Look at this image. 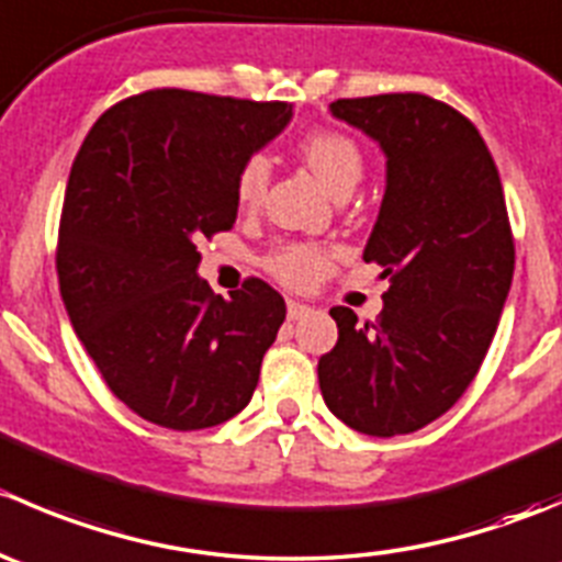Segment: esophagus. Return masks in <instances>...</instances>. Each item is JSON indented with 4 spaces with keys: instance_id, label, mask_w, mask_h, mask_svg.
Masks as SVG:
<instances>
[{
    "instance_id": "1",
    "label": "esophagus",
    "mask_w": 562,
    "mask_h": 562,
    "mask_svg": "<svg viewBox=\"0 0 562 562\" xmlns=\"http://www.w3.org/2000/svg\"><path fill=\"white\" fill-rule=\"evenodd\" d=\"M304 315H310V307H307V304L288 302V317H291V321H299V317H304Z\"/></svg>"
}]
</instances>
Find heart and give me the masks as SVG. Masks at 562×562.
Listing matches in <instances>:
<instances>
[{
	"mask_svg": "<svg viewBox=\"0 0 562 562\" xmlns=\"http://www.w3.org/2000/svg\"><path fill=\"white\" fill-rule=\"evenodd\" d=\"M299 151L334 195L353 192L361 173H364V155H361L359 144L350 135L337 133V130H313L299 140ZM269 176L271 166L263 155H249L241 162L234 179L239 206L252 209L263 201ZM334 258H337V249L331 247L315 245V241H291V245H282L266 255V269L282 285L293 288V291H307V288L321 285L326 280Z\"/></svg>",
	"mask_w": 562,
	"mask_h": 562,
	"instance_id": "obj_1",
	"label": "heart"
}]
</instances>
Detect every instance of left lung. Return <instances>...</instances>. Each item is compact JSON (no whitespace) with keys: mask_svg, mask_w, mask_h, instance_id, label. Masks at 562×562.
Returning <instances> with one entry per match:
<instances>
[{"mask_svg":"<svg viewBox=\"0 0 562 562\" xmlns=\"http://www.w3.org/2000/svg\"><path fill=\"white\" fill-rule=\"evenodd\" d=\"M328 108L386 155L364 260L381 266L389 291L375 323L331 310L339 339L317 381L339 422L394 438L443 416L473 383L512 288V223L484 138L451 105L405 92Z\"/></svg>","mask_w":562,"mask_h":562,"instance_id":"8db88e82","label":"left lung"}]
</instances>
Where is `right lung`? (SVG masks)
<instances>
[{"label": "right lung", "instance_id": "obj_1", "mask_svg": "<svg viewBox=\"0 0 562 562\" xmlns=\"http://www.w3.org/2000/svg\"><path fill=\"white\" fill-rule=\"evenodd\" d=\"M291 116L288 103L151 89L108 108L78 149L61 302L108 389L157 427H217L252 400L285 302L258 277L217 296L198 241L234 228L236 171Z\"/></svg>", "mask_w": 562, "mask_h": 562}]
</instances>
